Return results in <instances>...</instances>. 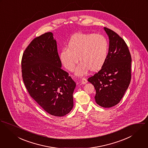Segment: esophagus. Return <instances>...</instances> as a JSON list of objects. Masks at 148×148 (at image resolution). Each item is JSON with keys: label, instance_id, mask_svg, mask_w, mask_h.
Wrapping results in <instances>:
<instances>
[{"label": "esophagus", "instance_id": "esophagus-1", "mask_svg": "<svg viewBox=\"0 0 148 148\" xmlns=\"http://www.w3.org/2000/svg\"><path fill=\"white\" fill-rule=\"evenodd\" d=\"M87 82V79H86V78H82V81H81L82 84H86Z\"/></svg>", "mask_w": 148, "mask_h": 148}]
</instances>
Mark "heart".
<instances>
[{
	"instance_id": "heart-1",
	"label": "heart",
	"mask_w": 148,
	"mask_h": 148,
	"mask_svg": "<svg viewBox=\"0 0 148 148\" xmlns=\"http://www.w3.org/2000/svg\"><path fill=\"white\" fill-rule=\"evenodd\" d=\"M108 51L109 42L105 36L96 33H77L70 38L67 49L61 51L60 59L69 71L74 69L79 60L81 64L75 74L82 75L88 70L93 73L100 70L107 59Z\"/></svg>"
}]
</instances>
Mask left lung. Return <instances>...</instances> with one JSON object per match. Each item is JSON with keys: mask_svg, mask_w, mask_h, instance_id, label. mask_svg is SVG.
I'll return each mask as SVG.
<instances>
[{"mask_svg": "<svg viewBox=\"0 0 148 148\" xmlns=\"http://www.w3.org/2000/svg\"><path fill=\"white\" fill-rule=\"evenodd\" d=\"M104 29L110 40L107 59L98 72L87 80L96 90V103L110 108L120 101L130 85L132 58L125 41L112 30Z\"/></svg>", "mask_w": 148, "mask_h": 148, "instance_id": "8db88e82", "label": "left lung"}]
</instances>
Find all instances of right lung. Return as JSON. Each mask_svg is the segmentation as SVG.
Wrapping results in <instances>:
<instances>
[{"label":"right lung","instance_id":"1","mask_svg":"<svg viewBox=\"0 0 148 148\" xmlns=\"http://www.w3.org/2000/svg\"><path fill=\"white\" fill-rule=\"evenodd\" d=\"M61 66L51 32L34 38L21 59L23 80L29 94L50 115L59 117L73 109L76 86Z\"/></svg>","mask_w":148,"mask_h":148}]
</instances>
